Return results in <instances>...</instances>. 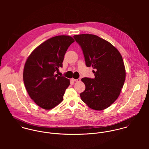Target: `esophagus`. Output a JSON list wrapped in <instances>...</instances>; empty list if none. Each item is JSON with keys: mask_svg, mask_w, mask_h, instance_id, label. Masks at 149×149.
Instances as JSON below:
<instances>
[{"mask_svg": "<svg viewBox=\"0 0 149 149\" xmlns=\"http://www.w3.org/2000/svg\"><path fill=\"white\" fill-rule=\"evenodd\" d=\"M72 80L73 81H76V82H79V81H80V80H81V79H73V78H72Z\"/></svg>", "mask_w": 149, "mask_h": 149, "instance_id": "esophagus-1", "label": "esophagus"}]
</instances>
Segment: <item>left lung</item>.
Listing matches in <instances>:
<instances>
[{
    "mask_svg": "<svg viewBox=\"0 0 149 149\" xmlns=\"http://www.w3.org/2000/svg\"><path fill=\"white\" fill-rule=\"evenodd\" d=\"M73 37L82 49L86 66L94 69V79H81L85 89L80 93L81 99L94 110L105 109L118 99L125 83L122 57L111 43L97 36L84 34Z\"/></svg>",
    "mask_w": 149,
    "mask_h": 149,
    "instance_id": "8db88e82",
    "label": "left lung"
}]
</instances>
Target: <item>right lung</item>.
Masks as SVG:
<instances>
[{"label":"right lung","instance_id":"1","mask_svg":"<svg viewBox=\"0 0 149 149\" xmlns=\"http://www.w3.org/2000/svg\"><path fill=\"white\" fill-rule=\"evenodd\" d=\"M74 42L69 36L52 37L36 47L26 61L24 84L31 99L42 108L52 109L63 100L70 81L55 74L63 67L65 54Z\"/></svg>","mask_w":149,"mask_h":149}]
</instances>
